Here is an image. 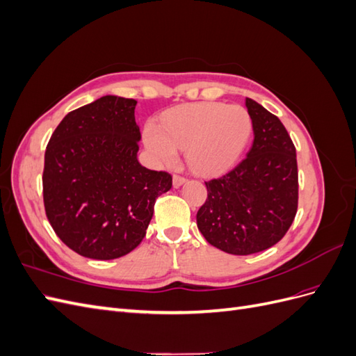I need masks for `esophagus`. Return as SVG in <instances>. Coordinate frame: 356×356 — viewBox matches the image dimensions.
<instances>
[{"instance_id": "1", "label": "esophagus", "mask_w": 356, "mask_h": 356, "mask_svg": "<svg viewBox=\"0 0 356 356\" xmlns=\"http://www.w3.org/2000/svg\"><path fill=\"white\" fill-rule=\"evenodd\" d=\"M186 182V177L182 175H174V187H179Z\"/></svg>"}]
</instances>
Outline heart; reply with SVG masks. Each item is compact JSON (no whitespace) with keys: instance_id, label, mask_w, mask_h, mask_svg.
<instances>
[{"instance_id":"obj_1","label":"heart","mask_w":356,"mask_h":356,"mask_svg":"<svg viewBox=\"0 0 356 356\" xmlns=\"http://www.w3.org/2000/svg\"><path fill=\"white\" fill-rule=\"evenodd\" d=\"M252 132L251 115L241 105L196 102L177 106L144 129L145 145L160 165H174L186 149L188 166L200 175L230 169Z\"/></svg>"}]
</instances>
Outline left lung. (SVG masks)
I'll return each mask as SVG.
<instances>
[{
	"label": "left lung",
	"mask_w": 356,
	"mask_h": 356,
	"mask_svg": "<svg viewBox=\"0 0 356 356\" xmlns=\"http://www.w3.org/2000/svg\"><path fill=\"white\" fill-rule=\"evenodd\" d=\"M254 141L227 174L204 181L208 197L196 220L203 238L218 250L250 255L281 241L298 207V169L293 139L279 118L246 98Z\"/></svg>",
	"instance_id": "obj_1"
}]
</instances>
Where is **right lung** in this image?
<instances>
[{"mask_svg": "<svg viewBox=\"0 0 356 356\" xmlns=\"http://www.w3.org/2000/svg\"><path fill=\"white\" fill-rule=\"evenodd\" d=\"M135 99L106 95L68 113L44 154L42 200L74 252L114 260L141 243L172 175L139 165Z\"/></svg>", "mask_w": 356, "mask_h": 356, "instance_id": "1", "label": "right lung"}]
</instances>
